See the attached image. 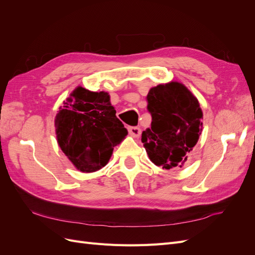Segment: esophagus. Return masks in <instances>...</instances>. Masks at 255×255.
I'll use <instances>...</instances> for the list:
<instances>
[{
	"mask_svg": "<svg viewBox=\"0 0 255 255\" xmlns=\"http://www.w3.org/2000/svg\"><path fill=\"white\" fill-rule=\"evenodd\" d=\"M128 132L135 138H138L140 136V128L137 127H128Z\"/></svg>",
	"mask_w": 255,
	"mask_h": 255,
	"instance_id": "34e87169",
	"label": "esophagus"
}]
</instances>
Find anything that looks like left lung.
I'll list each match as a JSON object with an SVG mask.
<instances>
[{
    "label": "left lung",
    "instance_id": "left-lung-1",
    "mask_svg": "<svg viewBox=\"0 0 255 255\" xmlns=\"http://www.w3.org/2000/svg\"><path fill=\"white\" fill-rule=\"evenodd\" d=\"M151 128L141 141L152 163L163 169L182 168L202 132L203 113L198 99L179 82L152 87L146 96Z\"/></svg>",
    "mask_w": 255,
    "mask_h": 255
}]
</instances>
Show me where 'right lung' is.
<instances>
[{
    "mask_svg": "<svg viewBox=\"0 0 255 255\" xmlns=\"http://www.w3.org/2000/svg\"><path fill=\"white\" fill-rule=\"evenodd\" d=\"M64 104L54 121L59 148L78 170L95 172L109 163L128 129L105 91L78 86Z\"/></svg>",
    "mask_w": 255,
    "mask_h": 255,
    "instance_id": "obj_1",
    "label": "right lung"
}]
</instances>
